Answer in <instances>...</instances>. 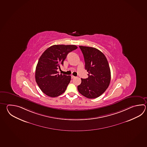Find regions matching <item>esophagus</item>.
Wrapping results in <instances>:
<instances>
[{"mask_svg":"<svg viewBox=\"0 0 147 147\" xmlns=\"http://www.w3.org/2000/svg\"><path fill=\"white\" fill-rule=\"evenodd\" d=\"M75 78V76H73V75H72V76H71V78Z\"/></svg>","mask_w":147,"mask_h":147,"instance_id":"1","label":"esophagus"}]
</instances>
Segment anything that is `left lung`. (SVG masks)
<instances>
[{
  "instance_id": "obj_1",
  "label": "left lung",
  "mask_w": 147,
  "mask_h": 147,
  "mask_svg": "<svg viewBox=\"0 0 147 147\" xmlns=\"http://www.w3.org/2000/svg\"><path fill=\"white\" fill-rule=\"evenodd\" d=\"M84 56L85 68L88 78H81L78 86L79 93L88 98H96L104 93L109 86L111 69L105 55L96 48L79 46Z\"/></svg>"
}]
</instances>
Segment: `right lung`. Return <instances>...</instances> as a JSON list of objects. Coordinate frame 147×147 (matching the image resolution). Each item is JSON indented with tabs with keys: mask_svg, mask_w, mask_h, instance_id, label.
<instances>
[{
	"mask_svg": "<svg viewBox=\"0 0 147 147\" xmlns=\"http://www.w3.org/2000/svg\"><path fill=\"white\" fill-rule=\"evenodd\" d=\"M78 48L75 45H53L48 48L40 57L36 69V81L43 93L55 97L63 94L71 76L59 74L66 56Z\"/></svg>",
	"mask_w": 147,
	"mask_h": 147,
	"instance_id": "right-lung-1",
	"label": "right lung"
}]
</instances>
